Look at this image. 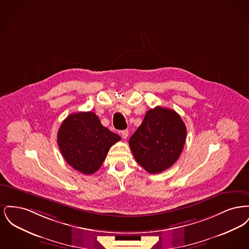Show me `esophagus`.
I'll return each mask as SVG.
<instances>
[{
	"mask_svg": "<svg viewBox=\"0 0 249 249\" xmlns=\"http://www.w3.org/2000/svg\"><path fill=\"white\" fill-rule=\"evenodd\" d=\"M120 134H121V136H122L123 139H127V137L129 136V130H121V131H120Z\"/></svg>",
	"mask_w": 249,
	"mask_h": 249,
	"instance_id": "obj_1",
	"label": "esophagus"
}]
</instances>
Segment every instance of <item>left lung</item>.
I'll return each instance as SVG.
<instances>
[{
	"mask_svg": "<svg viewBox=\"0 0 249 249\" xmlns=\"http://www.w3.org/2000/svg\"><path fill=\"white\" fill-rule=\"evenodd\" d=\"M186 137V125L178 113L157 107L146 112L129 144L138 164L150 174H159L178 160Z\"/></svg>",
	"mask_w": 249,
	"mask_h": 249,
	"instance_id": "1",
	"label": "left lung"
}]
</instances>
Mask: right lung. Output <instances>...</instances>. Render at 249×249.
<instances>
[{
    "label": "right lung",
    "instance_id": "right-lung-1",
    "mask_svg": "<svg viewBox=\"0 0 249 249\" xmlns=\"http://www.w3.org/2000/svg\"><path fill=\"white\" fill-rule=\"evenodd\" d=\"M120 136L104 127L93 112L68 116L58 130L60 153L69 165L84 175L97 172L107 158L109 148Z\"/></svg>",
    "mask_w": 249,
    "mask_h": 249
}]
</instances>
